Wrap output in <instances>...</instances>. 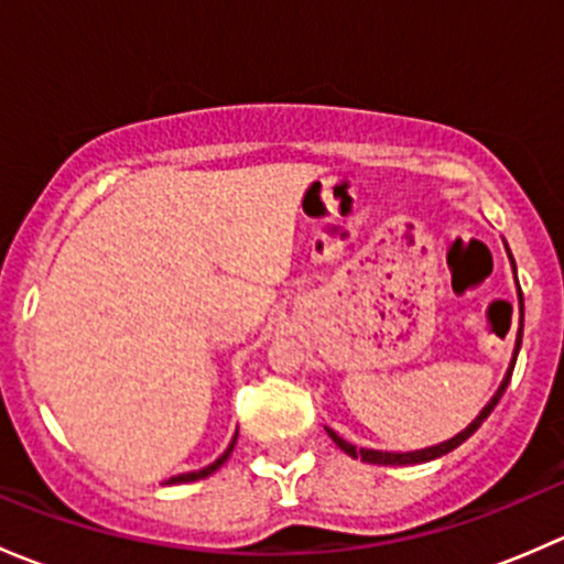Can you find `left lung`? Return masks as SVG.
<instances>
[{"instance_id": "1", "label": "left lung", "mask_w": 564, "mask_h": 564, "mask_svg": "<svg viewBox=\"0 0 564 564\" xmlns=\"http://www.w3.org/2000/svg\"><path fill=\"white\" fill-rule=\"evenodd\" d=\"M510 261H513V256H510ZM513 270H516V261H513ZM521 311H524V300H521ZM521 329H524V322H521V327H519V338H516L513 360H510V368H508V373H505V379H502V384H499V390L494 392V398H491V401H488L486 406H482V412L477 414V417L471 420V423L466 425V429L460 431V434L453 436V440L442 442V445H434V447H425V451H412V453H384V451H368V447H355V445H351V442L340 440V436L335 434L333 429H327L329 440H333L335 445H338L340 451L346 453V456H351V458H362V460H366V464H379V466H406V464H425V460H434V458L445 456V453L456 451L458 445H464V442L469 440V436L475 434L477 429H480V425H482V420H486L488 414L494 412V406H497V403H499V398H502L505 388H508V384H510V377H513V368H516V357H519V349H521Z\"/></svg>"}]
</instances>
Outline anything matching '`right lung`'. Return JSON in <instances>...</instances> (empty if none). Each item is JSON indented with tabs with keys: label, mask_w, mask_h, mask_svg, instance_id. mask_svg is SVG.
Masks as SVG:
<instances>
[{
	"label": "right lung",
	"mask_w": 564,
	"mask_h": 564,
	"mask_svg": "<svg viewBox=\"0 0 564 564\" xmlns=\"http://www.w3.org/2000/svg\"><path fill=\"white\" fill-rule=\"evenodd\" d=\"M235 442H237V434H235V440H231V445L226 447L224 456H220L218 460H213V464L204 466V469H198V471H185V475H176V477H172V480H166V482H169V486H174V482H193V480H202V477H209L215 469H220V466L226 464V458H229L231 451H235Z\"/></svg>",
	"instance_id": "right-lung-1"
}]
</instances>
